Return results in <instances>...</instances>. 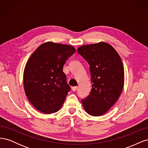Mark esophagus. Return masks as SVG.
<instances>
[{
  "instance_id": "obj_1",
  "label": "esophagus",
  "mask_w": 148,
  "mask_h": 148,
  "mask_svg": "<svg viewBox=\"0 0 148 148\" xmlns=\"http://www.w3.org/2000/svg\"><path fill=\"white\" fill-rule=\"evenodd\" d=\"M77 88H78L77 86H73V87H71V89H72L73 91H77Z\"/></svg>"
}]
</instances>
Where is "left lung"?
I'll return each mask as SVG.
<instances>
[{
	"mask_svg": "<svg viewBox=\"0 0 148 148\" xmlns=\"http://www.w3.org/2000/svg\"><path fill=\"white\" fill-rule=\"evenodd\" d=\"M78 52L89 65L92 88L82 100L92 116L106 114L119 99L124 85V69L117 52L104 42L79 47Z\"/></svg>",
	"mask_w": 148,
	"mask_h": 148,
	"instance_id": "obj_1",
	"label": "left lung"
}]
</instances>
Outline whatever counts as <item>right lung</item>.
I'll list each match as a JSON object with an SVG mask.
<instances>
[{
  "mask_svg": "<svg viewBox=\"0 0 148 148\" xmlns=\"http://www.w3.org/2000/svg\"><path fill=\"white\" fill-rule=\"evenodd\" d=\"M75 51L71 46L47 42L29 58L23 73L25 91L31 104L39 111L54 113L63 105L71 89L63 67Z\"/></svg>",
  "mask_w": 148,
  "mask_h": 148,
  "instance_id": "add662e5",
  "label": "right lung"
}]
</instances>
